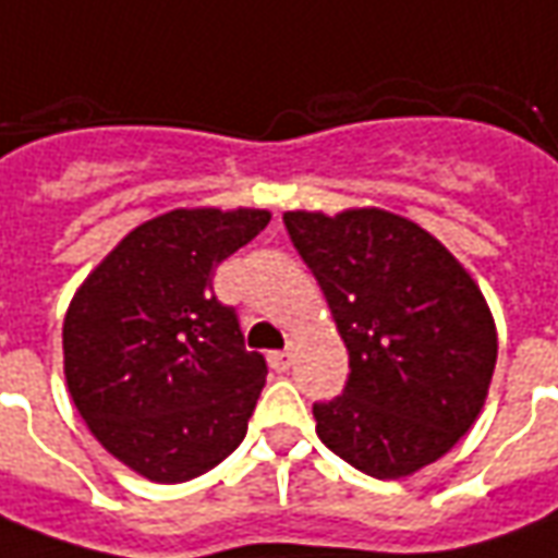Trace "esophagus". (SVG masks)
<instances>
[{
    "mask_svg": "<svg viewBox=\"0 0 558 558\" xmlns=\"http://www.w3.org/2000/svg\"><path fill=\"white\" fill-rule=\"evenodd\" d=\"M268 362H271V368L275 372H287L292 365V353L290 350H278V353H268Z\"/></svg>",
    "mask_w": 558,
    "mask_h": 558,
    "instance_id": "34e87169",
    "label": "esophagus"
}]
</instances>
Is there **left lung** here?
<instances>
[{
	"label": "left lung",
	"instance_id": "8db88e82",
	"mask_svg": "<svg viewBox=\"0 0 558 558\" xmlns=\"http://www.w3.org/2000/svg\"><path fill=\"white\" fill-rule=\"evenodd\" d=\"M283 226L350 353L341 396L314 404L319 441L377 481L441 459L477 420L496 368L477 283L441 241L389 211H290Z\"/></svg>",
	"mask_w": 558,
	"mask_h": 558
}]
</instances>
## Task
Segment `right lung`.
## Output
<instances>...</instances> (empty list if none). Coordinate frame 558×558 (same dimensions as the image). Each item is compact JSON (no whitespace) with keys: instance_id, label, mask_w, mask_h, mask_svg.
<instances>
[{"instance_id":"add662e5","label":"right lung","mask_w":558,"mask_h":558,"mask_svg":"<svg viewBox=\"0 0 558 558\" xmlns=\"http://www.w3.org/2000/svg\"><path fill=\"white\" fill-rule=\"evenodd\" d=\"M268 211H169L132 229L77 290L62 323L65 384L105 450L142 477L184 483L220 465L266 387L214 271Z\"/></svg>"}]
</instances>
